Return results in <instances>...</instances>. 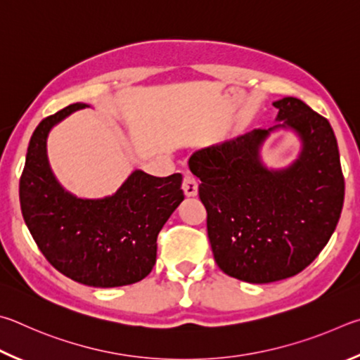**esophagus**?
<instances>
[{
    "instance_id": "34e87169",
    "label": "esophagus",
    "mask_w": 360,
    "mask_h": 360,
    "mask_svg": "<svg viewBox=\"0 0 360 360\" xmlns=\"http://www.w3.org/2000/svg\"><path fill=\"white\" fill-rule=\"evenodd\" d=\"M181 188H184V193L186 198H194L198 196V180L194 179V176L191 174H186L185 179H184V185H181Z\"/></svg>"
}]
</instances>
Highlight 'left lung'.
<instances>
[{
    "instance_id": "1",
    "label": "left lung",
    "mask_w": 360,
    "mask_h": 360,
    "mask_svg": "<svg viewBox=\"0 0 360 360\" xmlns=\"http://www.w3.org/2000/svg\"><path fill=\"white\" fill-rule=\"evenodd\" d=\"M276 123L198 150L191 172L218 267L266 285L297 275L316 259L337 228L345 179L330 123L304 101H275ZM291 129L302 143L288 168L270 169L260 148L272 131Z\"/></svg>"
}]
</instances>
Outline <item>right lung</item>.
I'll list each match as a JSON object with an SVG mask.
<instances>
[{"label":"right lung","instance_id":"right-lung-1","mask_svg":"<svg viewBox=\"0 0 360 360\" xmlns=\"http://www.w3.org/2000/svg\"><path fill=\"white\" fill-rule=\"evenodd\" d=\"M85 107L90 104L65 107L31 136L20 179L23 219L46 259L68 278L93 288L132 285L155 266L158 234L185 199L184 179L136 169L112 196L84 199L66 191L50 167L47 137Z\"/></svg>","mask_w":360,"mask_h":360}]
</instances>
